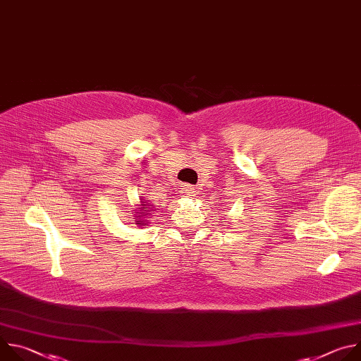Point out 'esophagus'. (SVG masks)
<instances>
[{
    "label": "esophagus",
    "mask_w": 361,
    "mask_h": 361,
    "mask_svg": "<svg viewBox=\"0 0 361 361\" xmlns=\"http://www.w3.org/2000/svg\"><path fill=\"white\" fill-rule=\"evenodd\" d=\"M181 191H183V194H184V195H187V197H188V195H194L195 188H194L192 185L185 184V185H183V190H181Z\"/></svg>",
    "instance_id": "esophagus-1"
}]
</instances>
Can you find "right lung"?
I'll use <instances>...</instances> for the list:
<instances>
[{
  "label": "right lung",
  "instance_id": "add662e5",
  "mask_svg": "<svg viewBox=\"0 0 361 361\" xmlns=\"http://www.w3.org/2000/svg\"><path fill=\"white\" fill-rule=\"evenodd\" d=\"M144 209H147V204H144V201H141V204H140V210L138 212H142ZM148 209H151V207H148ZM149 212V210H148ZM135 224L138 226V227H141V226H145V221L142 220L144 219V216H140V213L138 214H135Z\"/></svg>",
  "mask_w": 361,
  "mask_h": 361
}]
</instances>
